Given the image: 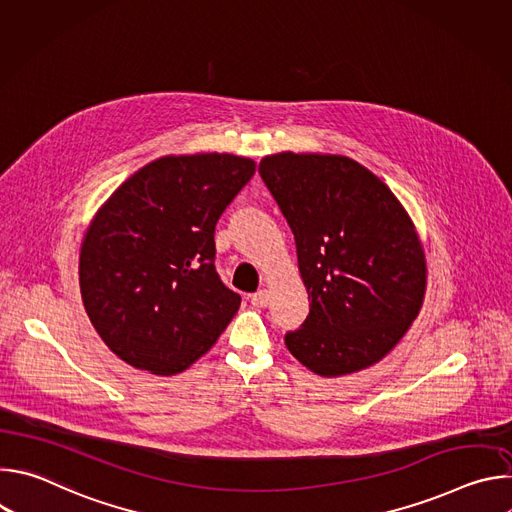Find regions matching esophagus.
Returning a JSON list of instances; mask_svg holds the SVG:
<instances>
[{"label":"esophagus","mask_w":512,"mask_h":512,"mask_svg":"<svg viewBox=\"0 0 512 512\" xmlns=\"http://www.w3.org/2000/svg\"><path fill=\"white\" fill-rule=\"evenodd\" d=\"M251 304L257 308H265L269 304V291L267 289H259L251 296Z\"/></svg>","instance_id":"esophagus-1"}]
</instances>
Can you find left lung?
Instances as JSON below:
<instances>
[{"mask_svg": "<svg viewBox=\"0 0 512 512\" xmlns=\"http://www.w3.org/2000/svg\"><path fill=\"white\" fill-rule=\"evenodd\" d=\"M259 174L294 233L310 314L285 346L320 377L387 356L417 318L427 283L409 214L371 170L346 156L281 152Z\"/></svg>", "mask_w": 512, "mask_h": 512, "instance_id": "left-lung-1", "label": "left lung"}]
</instances>
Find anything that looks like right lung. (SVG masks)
I'll use <instances>...</instances> for the list:
<instances>
[{"mask_svg": "<svg viewBox=\"0 0 512 512\" xmlns=\"http://www.w3.org/2000/svg\"><path fill=\"white\" fill-rule=\"evenodd\" d=\"M255 174L233 154L164 156L127 178L91 221L79 281L91 324L121 360L186 371L241 306L214 267V227Z\"/></svg>", "mask_w": 512, "mask_h": 512, "instance_id": "1", "label": "right lung"}]
</instances>
